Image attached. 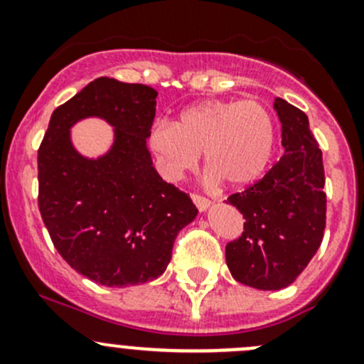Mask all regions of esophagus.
Returning <instances> with one entry per match:
<instances>
[{
    "mask_svg": "<svg viewBox=\"0 0 364 364\" xmlns=\"http://www.w3.org/2000/svg\"><path fill=\"white\" fill-rule=\"evenodd\" d=\"M192 200H193V204L197 205V209H199V211H205V209L209 208V204H211V200H209L208 197L200 196V193H192Z\"/></svg>",
    "mask_w": 364,
    "mask_h": 364,
    "instance_id": "esophagus-1",
    "label": "esophagus"
}]
</instances>
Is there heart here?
<instances>
[{"label": "heart", "instance_id": "1", "mask_svg": "<svg viewBox=\"0 0 364 364\" xmlns=\"http://www.w3.org/2000/svg\"><path fill=\"white\" fill-rule=\"evenodd\" d=\"M153 149L168 178L196 167L199 153L213 179L232 188L259 181L277 149V121L259 100H204L181 111L174 124H156Z\"/></svg>", "mask_w": 364, "mask_h": 364}]
</instances>
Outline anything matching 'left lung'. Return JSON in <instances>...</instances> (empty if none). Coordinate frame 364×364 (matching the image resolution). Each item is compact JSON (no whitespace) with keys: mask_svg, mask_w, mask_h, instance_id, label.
I'll use <instances>...</instances> for the list:
<instances>
[{"mask_svg":"<svg viewBox=\"0 0 364 364\" xmlns=\"http://www.w3.org/2000/svg\"><path fill=\"white\" fill-rule=\"evenodd\" d=\"M282 156L259 181L229 196L243 215V232L229 241L225 259L240 284L278 291L296 280L318 250L326 229L322 151L306 114L277 98Z\"/></svg>","mask_w":364,"mask_h":364,"instance_id":"obj_1","label":"left lung"}]
</instances>
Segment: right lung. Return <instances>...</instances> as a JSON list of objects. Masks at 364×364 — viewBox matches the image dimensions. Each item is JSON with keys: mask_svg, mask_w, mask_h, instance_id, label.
<instances>
[{"mask_svg": "<svg viewBox=\"0 0 364 364\" xmlns=\"http://www.w3.org/2000/svg\"><path fill=\"white\" fill-rule=\"evenodd\" d=\"M156 95L146 84L98 77L53 112L38 149V208L50 240L77 273L107 287L159 278L178 232L197 215L146 148ZM87 115L117 128L113 149L97 161L69 142V127Z\"/></svg>", "mask_w": 364, "mask_h": 364, "instance_id": "right-lung-1", "label": "right lung"}]
</instances>
